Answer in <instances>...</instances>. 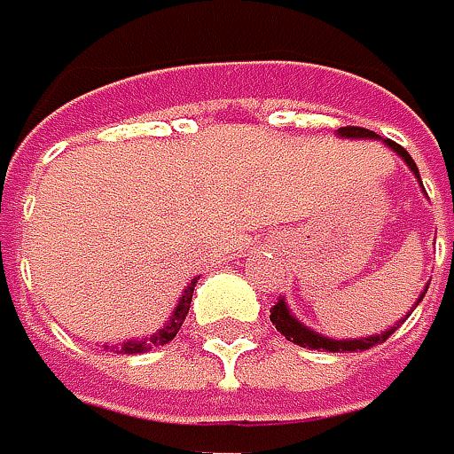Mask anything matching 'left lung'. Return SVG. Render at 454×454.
<instances>
[{
    "mask_svg": "<svg viewBox=\"0 0 454 454\" xmlns=\"http://www.w3.org/2000/svg\"><path fill=\"white\" fill-rule=\"evenodd\" d=\"M340 137H351V139H377V134L374 131H367V129H359V126H346V129H340L339 131ZM385 145L390 146L395 154H401L403 157V162L413 170V176L419 178V168H416V162L411 160V154L405 152L403 146L395 145V142H390V139H385ZM419 183H421V178H419ZM427 289H429V284H427ZM427 289L421 292V297H419V302L424 300V294H427ZM416 302V305H419ZM405 320V317H403ZM271 323L276 325V331L281 333V336H286V340H292V343H297V346H308V348H323V351H339V354H343V351H367V348H372V346H377V343H385V340L390 339L403 323H395L393 328H387L385 333H377V336H367V339H343V340H336V339H328V336H320V333H315L312 328H308V325H302L292 312H289V308L284 305V300H278L274 308H271Z\"/></svg>",
    "mask_w": 454,
    "mask_h": 454,
    "instance_id": "left-lung-1",
    "label": "left lung"
}]
</instances>
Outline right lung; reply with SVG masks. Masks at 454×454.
<instances>
[{
  "instance_id": "obj_1",
  "label": "right lung",
  "mask_w": 454,
  "mask_h": 454,
  "mask_svg": "<svg viewBox=\"0 0 454 454\" xmlns=\"http://www.w3.org/2000/svg\"><path fill=\"white\" fill-rule=\"evenodd\" d=\"M196 281L199 278H191V284H188V289L183 292V297H180L178 308L173 312V317L154 333V336H149L146 340H126L123 346H121V351H126V354H142L146 348H152V346H162V343H168V340L176 339V333L180 331V325H183V320H185V315H188V308H191V300H193V286H196Z\"/></svg>"
}]
</instances>
